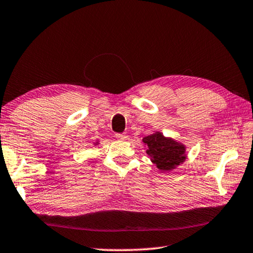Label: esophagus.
I'll return each mask as SVG.
<instances>
[{
  "label": "esophagus",
  "mask_w": 253,
  "mask_h": 253,
  "mask_svg": "<svg viewBox=\"0 0 253 253\" xmlns=\"http://www.w3.org/2000/svg\"><path fill=\"white\" fill-rule=\"evenodd\" d=\"M116 138L118 140H128L129 139V137H128V135H126V134H119L116 136Z\"/></svg>",
  "instance_id": "esophagus-1"
}]
</instances>
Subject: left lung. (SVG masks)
<instances>
[{
    "instance_id": "8db88e82",
    "label": "left lung",
    "mask_w": 253,
    "mask_h": 253,
    "mask_svg": "<svg viewBox=\"0 0 253 253\" xmlns=\"http://www.w3.org/2000/svg\"><path fill=\"white\" fill-rule=\"evenodd\" d=\"M143 143L151 162L161 172H172L187 158L185 144L166 137L158 130L144 137Z\"/></svg>"
}]
</instances>
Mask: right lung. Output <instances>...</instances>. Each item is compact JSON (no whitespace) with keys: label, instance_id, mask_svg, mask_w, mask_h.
<instances>
[{"label":"right lung","instance_id":"obj_1","mask_svg":"<svg viewBox=\"0 0 253 253\" xmlns=\"http://www.w3.org/2000/svg\"><path fill=\"white\" fill-rule=\"evenodd\" d=\"M92 144H93V146H98V145H99V140H96V142H93Z\"/></svg>","mask_w":253,"mask_h":253}]
</instances>
